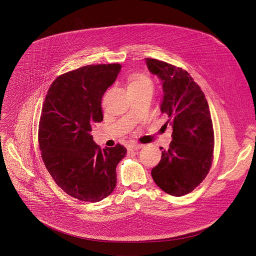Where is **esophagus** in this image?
<instances>
[{
  "label": "esophagus",
  "instance_id": "34e87169",
  "mask_svg": "<svg viewBox=\"0 0 256 256\" xmlns=\"http://www.w3.org/2000/svg\"><path fill=\"white\" fill-rule=\"evenodd\" d=\"M142 146H143L141 144H138V143H130L127 146V148H128V150H137L141 148Z\"/></svg>",
  "mask_w": 256,
  "mask_h": 256
}]
</instances>
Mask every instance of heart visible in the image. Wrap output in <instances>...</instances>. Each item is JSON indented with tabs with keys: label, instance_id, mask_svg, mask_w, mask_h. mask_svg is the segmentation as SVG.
Listing matches in <instances>:
<instances>
[{
	"label": "heart",
	"instance_id": "obj_1",
	"mask_svg": "<svg viewBox=\"0 0 256 256\" xmlns=\"http://www.w3.org/2000/svg\"><path fill=\"white\" fill-rule=\"evenodd\" d=\"M127 88L129 92L152 90L154 84L150 78L144 74H132L127 80Z\"/></svg>",
	"mask_w": 256,
	"mask_h": 256
}]
</instances>
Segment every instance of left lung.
Masks as SVG:
<instances>
[{
	"instance_id": "8db88e82",
	"label": "left lung",
	"mask_w": 256,
	"mask_h": 256,
	"mask_svg": "<svg viewBox=\"0 0 256 256\" xmlns=\"http://www.w3.org/2000/svg\"><path fill=\"white\" fill-rule=\"evenodd\" d=\"M148 71L162 84V113L172 127V141L162 150L160 162L152 170L156 184L166 193L183 196L207 176L213 162L214 129L207 100L191 76L180 67L146 58Z\"/></svg>"
}]
</instances>
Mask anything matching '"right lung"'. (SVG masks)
Masks as SVG:
<instances>
[{"label":"right lung","instance_id":"right-lung-1","mask_svg":"<svg viewBox=\"0 0 256 256\" xmlns=\"http://www.w3.org/2000/svg\"><path fill=\"white\" fill-rule=\"evenodd\" d=\"M120 70V64H98L61 74L43 104L38 127L43 162L56 184L80 201L98 202L110 195L116 166L127 154L120 144L100 148L90 135L104 119L102 96Z\"/></svg>","mask_w":256,"mask_h":256}]
</instances>
